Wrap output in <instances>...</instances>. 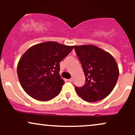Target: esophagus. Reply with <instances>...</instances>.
Returning a JSON list of instances; mask_svg holds the SVG:
<instances>
[{
  "label": "esophagus",
  "mask_w": 135,
  "mask_h": 135,
  "mask_svg": "<svg viewBox=\"0 0 135 135\" xmlns=\"http://www.w3.org/2000/svg\"><path fill=\"white\" fill-rule=\"evenodd\" d=\"M68 81H69V82H72V81H73V78H70V79L68 80Z\"/></svg>",
  "instance_id": "esophagus-1"
}]
</instances>
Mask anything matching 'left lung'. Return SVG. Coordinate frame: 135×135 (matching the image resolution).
Here are the masks:
<instances>
[{"label":"left lung","instance_id":"obj_1","mask_svg":"<svg viewBox=\"0 0 135 135\" xmlns=\"http://www.w3.org/2000/svg\"><path fill=\"white\" fill-rule=\"evenodd\" d=\"M82 66L85 82L75 87L77 94L84 101L96 102L111 93L119 75V68L113 56L94 45L74 46Z\"/></svg>","mask_w":135,"mask_h":135}]
</instances>
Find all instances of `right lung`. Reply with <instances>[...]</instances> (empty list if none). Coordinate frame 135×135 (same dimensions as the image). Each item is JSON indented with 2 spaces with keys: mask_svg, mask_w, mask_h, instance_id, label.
<instances>
[{
  "mask_svg": "<svg viewBox=\"0 0 135 135\" xmlns=\"http://www.w3.org/2000/svg\"><path fill=\"white\" fill-rule=\"evenodd\" d=\"M73 48L47 41L27 50L17 66L20 83L27 94L43 101L58 96L64 84L59 75L60 62Z\"/></svg>",
  "mask_w": 135,
  "mask_h": 135,
  "instance_id": "1",
  "label": "right lung"
}]
</instances>
